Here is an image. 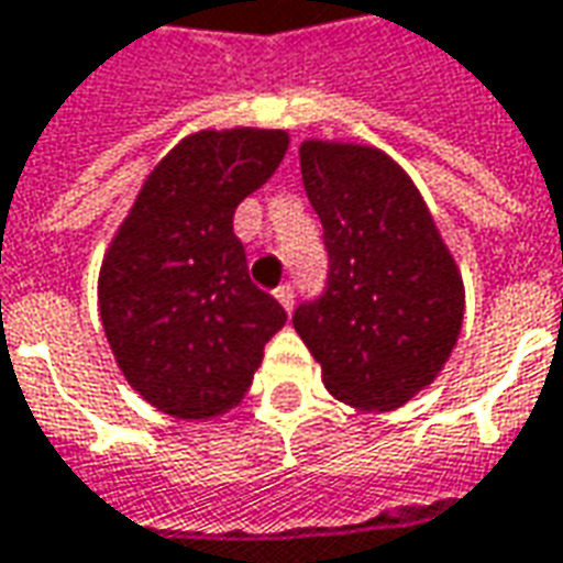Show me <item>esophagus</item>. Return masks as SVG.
<instances>
[{"label": "esophagus", "instance_id": "34e87169", "mask_svg": "<svg viewBox=\"0 0 563 563\" xmlns=\"http://www.w3.org/2000/svg\"><path fill=\"white\" fill-rule=\"evenodd\" d=\"M274 296H277V301H280L286 311H292V305H296V289H292L289 283H283V286L277 289V292H274Z\"/></svg>", "mask_w": 563, "mask_h": 563}]
</instances>
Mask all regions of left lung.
<instances>
[{"label": "left lung", "mask_w": 563, "mask_h": 563, "mask_svg": "<svg viewBox=\"0 0 563 563\" xmlns=\"http://www.w3.org/2000/svg\"><path fill=\"white\" fill-rule=\"evenodd\" d=\"M301 181L323 224V296L292 327L332 397L357 410H397L456 347L465 286L410 175L376 147L305 141Z\"/></svg>", "instance_id": "1"}]
</instances>
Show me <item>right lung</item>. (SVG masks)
Listing matches in <instances>:
<instances>
[{
	"mask_svg": "<svg viewBox=\"0 0 563 563\" xmlns=\"http://www.w3.org/2000/svg\"><path fill=\"white\" fill-rule=\"evenodd\" d=\"M283 129L197 132L147 175L98 277V308L122 376L156 410L212 419L243 400L286 323L250 280L233 212L277 172Z\"/></svg>",
	"mask_w": 563,
	"mask_h": 563,
	"instance_id": "1",
	"label": "right lung"
}]
</instances>
